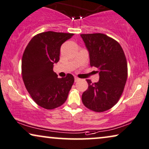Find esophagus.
<instances>
[{
    "label": "esophagus",
    "mask_w": 149,
    "mask_h": 149,
    "mask_svg": "<svg viewBox=\"0 0 149 149\" xmlns=\"http://www.w3.org/2000/svg\"><path fill=\"white\" fill-rule=\"evenodd\" d=\"M79 80H80V79L78 78V77H74V81H75V82H77V81H79Z\"/></svg>",
    "instance_id": "obj_1"
}]
</instances>
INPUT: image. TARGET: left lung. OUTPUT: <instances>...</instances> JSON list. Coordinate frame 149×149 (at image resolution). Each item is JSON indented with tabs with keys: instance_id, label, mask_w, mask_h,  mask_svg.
<instances>
[{
	"instance_id": "1",
	"label": "left lung",
	"mask_w": 149,
	"mask_h": 149,
	"mask_svg": "<svg viewBox=\"0 0 149 149\" xmlns=\"http://www.w3.org/2000/svg\"><path fill=\"white\" fill-rule=\"evenodd\" d=\"M89 52L91 67L98 69L99 81L92 84L87 79L88 88L82 94L87 108L103 112L118 103L127 79V63L121 46L103 33L81 34Z\"/></svg>"
}]
</instances>
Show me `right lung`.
Listing matches in <instances>:
<instances>
[{"label":"right lung","instance_id":"right-lung-1","mask_svg":"<svg viewBox=\"0 0 149 149\" xmlns=\"http://www.w3.org/2000/svg\"><path fill=\"white\" fill-rule=\"evenodd\" d=\"M73 33L46 31L31 40L22 59L24 86L33 100L40 107L53 109L63 105L74 84V77L68 74L58 78L53 64L59 60L60 48Z\"/></svg>","mask_w":149,"mask_h":149}]
</instances>
